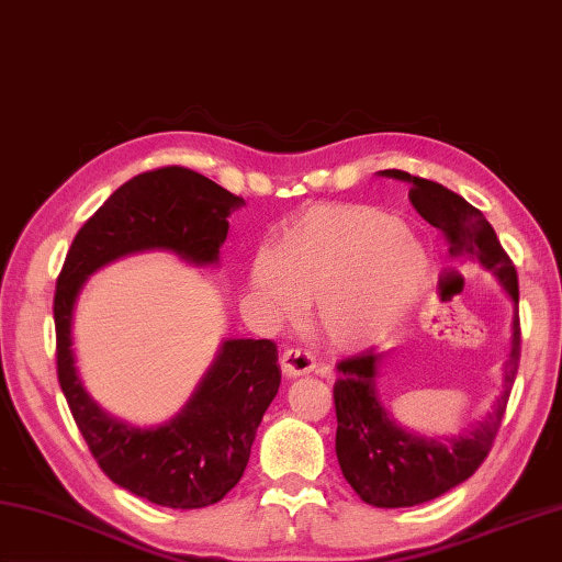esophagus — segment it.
I'll return each instance as SVG.
<instances>
[{
  "mask_svg": "<svg viewBox=\"0 0 562 562\" xmlns=\"http://www.w3.org/2000/svg\"><path fill=\"white\" fill-rule=\"evenodd\" d=\"M280 368L284 372V378H300V375H310V372L316 368V360L310 353H302V350L288 348L280 356Z\"/></svg>",
  "mask_w": 562,
  "mask_h": 562,
  "instance_id": "esophagus-1",
  "label": "esophagus"
}]
</instances>
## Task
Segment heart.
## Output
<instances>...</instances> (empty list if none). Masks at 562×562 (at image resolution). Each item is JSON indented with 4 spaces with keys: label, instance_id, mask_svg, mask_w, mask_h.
Returning <instances> with one entry per match:
<instances>
[{
    "label": "heart",
    "instance_id": "1",
    "mask_svg": "<svg viewBox=\"0 0 562 562\" xmlns=\"http://www.w3.org/2000/svg\"><path fill=\"white\" fill-rule=\"evenodd\" d=\"M428 252L397 218L362 204H318L250 262L248 284L272 322L312 302L328 346L360 350L394 331L424 292Z\"/></svg>",
    "mask_w": 562,
    "mask_h": 562
}]
</instances>
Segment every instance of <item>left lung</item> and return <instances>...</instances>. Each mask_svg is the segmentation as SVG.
I'll return each mask as SVG.
<instances>
[{
    "label": "left lung",
    "instance_id": "8db88e82",
    "mask_svg": "<svg viewBox=\"0 0 562 562\" xmlns=\"http://www.w3.org/2000/svg\"><path fill=\"white\" fill-rule=\"evenodd\" d=\"M382 178L409 182V202L428 224L441 231L450 258L477 262L497 278L514 306L512 348L504 360L502 394L485 422L458 436H424L392 419L380 400V366L384 353H368L338 362L344 372L334 387L336 458L358 497L382 509L416 507L458 487L487 458L519 368V280L497 234L480 209L443 184L414 178L404 170H380Z\"/></svg>",
    "mask_w": 562,
    "mask_h": 562
}]
</instances>
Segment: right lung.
Wrapping results in <instances>:
<instances>
[{
	"label": "right lung",
	"instance_id": "1",
	"mask_svg": "<svg viewBox=\"0 0 562 562\" xmlns=\"http://www.w3.org/2000/svg\"><path fill=\"white\" fill-rule=\"evenodd\" d=\"M244 204V196L178 165L140 172L77 231L55 284L58 380L72 419L106 477L160 507L202 509L238 485L280 387L278 346L224 338L182 409L158 426H136L87 392L72 348L75 306L97 270L136 252L165 250L196 268L218 266L226 218Z\"/></svg>",
	"mask_w": 562,
	"mask_h": 562
}]
</instances>
